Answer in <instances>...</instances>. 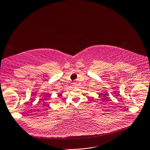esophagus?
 <instances>
[{
	"label": "esophagus",
	"instance_id": "34e87169",
	"mask_svg": "<svg viewBox=\"0 0 150 150\" xmlns=\"http://www.w3.org/2000/svg\"><path fill=\"white\" fill-rule=\"evenodd\" d=\"M73 86H74V87H78V84H76V83H73Z\"/></svg>",
	"mask_w": 150,
	"mask_h": 150
}]
</instances>
